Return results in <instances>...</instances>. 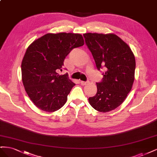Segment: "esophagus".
I'll return each instance as SVG.
<instances>
[{
    "label": "esophagus",
    "mask_w": 157,
    "mask_h": 157,
    "mask_svg": "<svg viewBox=\"0 0 157 157\" xmlns=\"http://www.w3.org/2000/svg\"><path fill=\"white\" fill-rule=\"evenodd\" d=\"M80 83H81L82 85H85L87 83H88V81H82V80H81V81H80Z\"/></svg>",
    "instance_id": "1"
}]
</instances>
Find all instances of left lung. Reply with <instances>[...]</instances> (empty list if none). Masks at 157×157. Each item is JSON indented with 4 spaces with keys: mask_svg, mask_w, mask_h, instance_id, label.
Segmentation results:
<instances>
[{
    "mask_svg": "<svg viewBox=\"0 0 157 157\" xmlns=\"http://www.w3.org/2000/svg\"><path fill=\"white\" fill-rule=\"evenodd\" d=\"M83 36L97 69H106L101 81L96 83V94L88 98L89 103L98 111H111L121 105L132 89L134 55L129 46L115 34L88 33Z\"/></svg>",
    "mask_w": 157,
    "mask_h": 157,
    "instance_id": "obj_1",
    "label": "left lung"
}]
</instances>
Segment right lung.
I'll return each mask as SVG.
<instances>
[{
	"label": "right lung",
	"instance_id": "1",
	"mask_svg": "<svg viewBox=\"0 0 157 157\" xmlns=\"http://www.w3.org/2000/svg\"><path fill=\"white\" fill-rule=\"evenodd\" d=\"M84 44L75 33H48L33 42L21 63L23 86L31 100L41 110L54 112L62 107L75 84L68 75H59L63 61L73 48Z\"/></svg>",
	"mask_w": 157,
	"mask_h": 157
}]
</instances>
